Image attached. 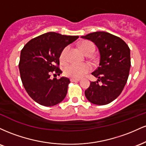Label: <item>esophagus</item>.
<instances>
[{
    "label": "esophagus",
    "instance_id": "1",
    "mask_svg": "<svg viewBox=\"0 0 146 146\" xmlns=\"http://www.w3.org/2000/svg\"><path fill=\"white\" fill-rule=\"evenodd\" d=\"M71 82H78L80 81V79H77V78H71Z\"/></svg>",
    "mask_w": 146,
    "mask_h": 146
}]
</instances>
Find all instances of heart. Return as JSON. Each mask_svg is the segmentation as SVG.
<instances>
[{
	"label": "heart",
	"mask_w": 146,
	"mask_h": 146,
	"mask_svg": "<svg viewBox=\"0 0 146 146\" xmlns=\"http://www.w3.org/2000/svg\"><path fill=\"white\" fill-rule=\"evenodd\" d=\"M81 49L88 56L93 54L95 51V45L90 41H84L80 44ZM69 46H65L60 53V59L62 62L64 63L68 60V53L69 51ZM91 66L88 63L78 64L70 63L64 68V73L66 76L73 78H80L88 72L91 71Z\"/></svg>",
	"instance_id": "b5f03b06"
}]
</instances>
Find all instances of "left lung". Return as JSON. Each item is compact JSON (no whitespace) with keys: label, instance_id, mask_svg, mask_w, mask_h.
<instances>
[{"label":"left lung","instance_id":"1","mask_svg":"<svg viewBox=\"0 0 146 146\" xmlns=\"http://www.w3.org/2000/svg\"><path fill=\"white\" fill-rule=\"evenodd\" d=\"M82 38L93 42L100 54V66L92 73L98 80L90 82L85 96L94 104H108L121 94L127 82L131 65L130 48L121 38L105 31Z\"/></svg>","mask_w":146,"mask_h":146}]
</instances>
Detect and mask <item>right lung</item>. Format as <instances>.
I'll return each mask as SVG.
<instances>
[{
	"label": "right lung",
	"instance_id": "add662e5",
	"mask_svg": "<svg viewBox=\"0 0 146 146\" xmlns=\"http://www.w3.org/2000/svg\"><path fill=\"white\" fill-rule=\"evenodd\" d=\"M78 38L48 32L31 39L21 50L18 66L22 82L28 95L39 104L53 106L66 97L69 79L50 77L51 73L57 76L62 73L60 53Z\"/></svg>",
	"mask_w": 146,
	"mask_h": 146
}]
</instances>
